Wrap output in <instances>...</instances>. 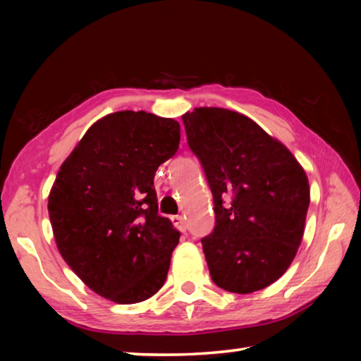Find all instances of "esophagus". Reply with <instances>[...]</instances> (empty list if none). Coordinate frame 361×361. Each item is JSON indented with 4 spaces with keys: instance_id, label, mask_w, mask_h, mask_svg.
<instances>
[{
    "instance_id": "esophagus-1",
    "label": "esophagus",
    "mask_w": 361,
    "mask_h": 361,
    "mask_svg": "<svg viewBox=\"0 0 361 361\" xmlns=\"http://www.w3.org/2000/svg\"><path fill=\"white\" fill-rule=\"evenodd\" d=\"M172 223H173V226L178 231H181V232H185L186 231V228H188V224H186V219L183 218L181 215H173L172 216Z\"/></svg>"
}]
</instances>
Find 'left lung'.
I'll use <instances>...</instances> for the list:
<instances>
[{"label": "left lung", "instance_id": "obj_1", "mask_svg": "<svg viewBox=\"0 0 361 361\" xmlns=\"http://www.w3.org/2000/svg\"><path fill=\"white\" fill-rule=\"evenodd\" d=\"M181 118L215 204V228L202 239L212 280L239 295L266 288L301 245L307 175L286 146L247 116L204 106Z\"/></svg>", "mask_w": 361, "mask_h": 361}]
</instances>
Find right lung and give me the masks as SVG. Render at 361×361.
Masks as SVG:
<instances>
[{
  "label": "right lung",
  "instance_id": "1",
  "mask_svg": "<svg viewBox=\"0 0 361 361\" xmlns=\"http://www.w3.org/2000/svg\"><path fill=\"white\" fill-rule=\"evenodd\" d=\"M180 124L146 111L97 121L49 194L57 248L97 295L135 304L161 290L180 232L157 212L154 175L175 156Z\"/></svg>",
  "mask_w": 361,
  "mask_h": 361
}]
</instances>
